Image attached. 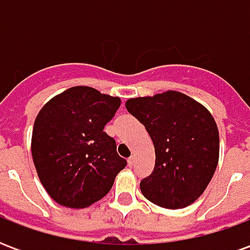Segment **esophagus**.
I'll return each mask as SVG.
<instances>
[{
  "label": "esophagus",
  "instance_id": "obj_1",
  "mask_svg": "<svg viewBox=\"0 0 250 250\" xmlns=\"http://www.w3.org/2000/svg\"><path fill=\"white\" fill-rule=\"evenodd\" d=\"M127 163H128V166H130V167H132V166H134V163H135V158L130 157L128 158V161H127Z\"/></svg>",
  "mask_w": 250,
  "mask_h": 250
}]
</instances>
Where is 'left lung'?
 Wrapping results in <instances>:
<instances>
[{
    "label": "left lung",
    "mask_w": 250,
    "mask_h": 250,
    "mask_svg": "<svg viewBox=\"0 0 250 250\" xmlns=\"http://www.w3.org/2000/svg\"><path fill=\"white\" fill-rule=\"evenodd\" d=\"M125 108L146 127L155 148V166L141 181L142 194L165 209L193 204L218 165L214 118L202 104L177 91L128 99Z\"/></svg>",
    "instance_id": "obj_1"
}]
</instances>
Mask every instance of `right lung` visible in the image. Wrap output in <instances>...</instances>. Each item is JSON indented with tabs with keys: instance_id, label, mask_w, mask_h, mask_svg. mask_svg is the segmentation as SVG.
I'll list each match as a JSON object with an SVG mask.
<instances>
[{
	"instance_id": "obj_1",
	"label": "right lung",
	"mask_w": 250,
	"mask_h": 250,
	"mask_svg": "<svg viewBox=\"0 0 250 250\" xmlns=\"http://www.w3.org/2000/svg\"><path fill=\"white\" fill-rule=\"evenodd\" d=\"M120 99L84 85L68 88L40 109L32 157L41 184L59 205L83 209L108 193L127 165L104 132Z\"/></svg>"
}]
</instances>
